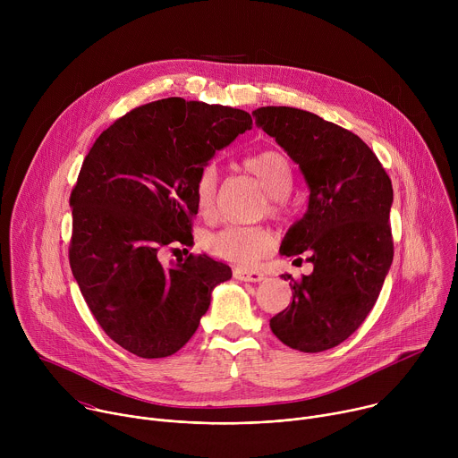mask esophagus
I'll use <instances>...</instances> for the list:
<instances>
[{"instance_id":"obj_1","label":"esophagus","mask_w":458,"mask_h":458,"mask_svg":"<svg viewBox=\"0 0 458 458\" xmlns=\"http://www.w3.org/2000/svg\"><path fill=\"white\" fill-rule=\"evenodd\" d=\"M233 277L239 279V281H244V283H260L265 279V274L259 272V270L237 268V270H233Z\"/></svg>"}]
</instances>
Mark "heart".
<instances>
[{
  "label": "heart",
  "mask_w": 458,
  "mask_h": 458,
  "mask_svg": "<svg viewBox=\"0 0 458 458\" xmlns=\"http://www.w3.org/2000/svg\"><path fill=\"white\" fill-rule=\"evenodd\" d=\"M244 168L259 179L270 193V212L279 214L283 198L290 193L293 184L292 165L279 150H263L250 156ZM219 175L214 165H207L195 181V207L208 217L214 212L217 198ZM205 250L216 259L237 267H251L267 257L274 248V235L265 226H225L203 237Z\"/></svg>",
  "instance_id": "1"
}]
</instances>
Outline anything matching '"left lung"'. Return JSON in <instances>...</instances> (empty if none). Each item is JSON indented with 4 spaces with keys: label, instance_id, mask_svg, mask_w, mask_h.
<instances>
[{
    "label": "left lung",
    "instance_id": "left-lung-1",
    "mask_svg": "<svg viewBox=\"0 0 458 458\" xmlns=\"http://www.w3.org/2000/svg\"><path fill=\"white\" fill-rule=\"evenodd\" d=\"M251 115L299 165L310 188L308 210L288 230L281 253L306 257L313 272L301 281L283 276L293 281V301L270 318V328L304 353L335 348L371 311L394 260L391 179L371 148L335 123L292 106H260Z\"/></svg>",
    "mask_w": 458,
    "mask_h": 458
}]
</instances>
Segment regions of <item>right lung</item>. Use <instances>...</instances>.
Masks as SVG:
<instances>
[{
	"instance_id": "obj_1",
	"label": "right lung",
	"mask_w": 458,
	"mask_h": 458,
	"mask_svg": "<svg viewBox=\"0 0 458 458\" xmlns=\"http://www.w3.org/2000/svg\"><path fill=\"white\" fill-rule=\"evenodd\" d=\"M251 128L248 112L159 99L130 110L96 140L71 193L74 279L103 332L126 352H179L232 277L208 255L163 267L159 253L188 244L195 181L214 154Z\"/></svg>"
}]
</instances>
